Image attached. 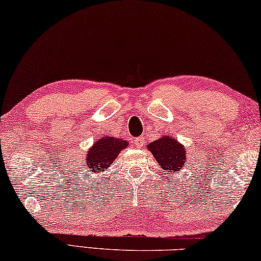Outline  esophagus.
<instances>
[{
	"mask_svg": "<svg viewBox=\"0 0 261 261\" xmlns=\"http://www.w3.org/2000/svg\"><path fill=\"white\" fill-rule=\"evenodd\" d=\"M134 146L136 148H139V149L142 148L144 146V139L142 138V136H140V138H136L134 140Z\"/></svg>",
	"mask_w": 261,
	"mask_h": 261,
	"instance_id": "1",
	"label": "esophagus"
}]
</instances>
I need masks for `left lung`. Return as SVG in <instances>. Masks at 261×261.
I'll return each instance as SVG.
<instances>
[{
  "label": "left lung",
  "instance_id": "8db88e82",
  "mask_svg": "<svg viewBox=\"0 0 261 261\" xmlns=\"http://www.w3.org/2000/svg\"><path fill=\"white\" fill-rule=\"evenodd\" d=\"M147 147L162 169L168 170V172L177 173V171L184 168L186 161L185 148L170 135L162 136L161 139L149 143Z\"/></svg>",
  "mask_w": 261,
  "mask_h": 261
}]
</instances>
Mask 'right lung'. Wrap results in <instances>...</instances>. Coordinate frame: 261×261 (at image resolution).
I'll use <instances>...</instances> for the list:
<instances>
[{"label":"right lung","instance_id":"right-lung-1","mask_svg":"<svg viewBox=\"0 0 261 261\" xmlns=\"http://www.w3.org/2000/svg\"><path fill=\"white\" fill-rule=\"evenodd\" d=\"M127 147H129V143L120 138L105 136L98 139L85 156L87 172H104L115 161L122 149Z\"/></svg>","mask_w":261,"mask_h":261}]
</instances>
